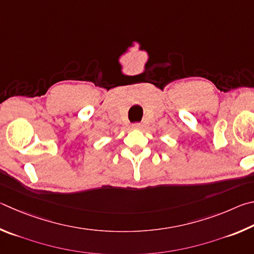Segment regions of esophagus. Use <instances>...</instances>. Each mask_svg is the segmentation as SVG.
<instances>
[{
	"instance_id": "34e87169",
	"label": "esophagus",
	"mask_w": 254,
	"mask_h": 254,
	"mask_svg": "<svg viewBox=\"0 0 254 254\" xmlns=\"http://www.w3.org/2000/svg\"><path fill=\"white\" fill-rule=\"evenodd\" d=\"M141 126H143V125H141L140 123H135V124H132V128H134V129H140Z\"/></svg>"
}]
</instances>
